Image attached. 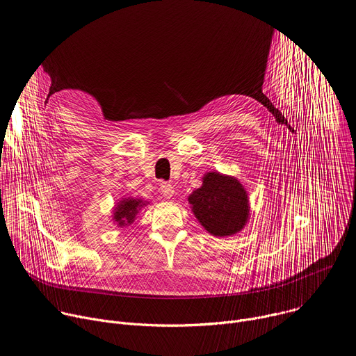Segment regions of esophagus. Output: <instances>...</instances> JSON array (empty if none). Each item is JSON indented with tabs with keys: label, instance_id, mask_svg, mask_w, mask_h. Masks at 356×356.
Instances as JSON below:
<instances>
[{
	"label": "esophagus",
	"instance_id": "1",
	"mask_svg": "<svg viewBox=\"0 0 356 356\" xmlns=\"http://www.w3.org/2000/svg\"><path fill=\"white\" fill-rule=\"evenodd\" d=\"M161 191L162 194L166 197V198H170L173 194H175V190H173V186L168 181H162L161 183Z\"/></svg>",
	"mask_w": 356,
	"mask_h": 356
}]
</instances>
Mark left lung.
<instances>
[{"instance_id": "8db88e82", "label": "left lung", "mask_w": 356, "mask_h": 356, "mask_svg": "<svg viewBox=\"0 0 356 356\" xmlns=\"http://www.w3.org/2000/svg\"><path fill=\"white\" fill-rule=\"evenodd\" d=\"M188 202L200 224L216 236H227L241 231L248 220V195L242 184L218 172L202 177V186L194 190Z\"/></svg>"}]
</instances>
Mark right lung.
Returning a JSON list of instances; mask_svg holds the SVG:
<instances>
[{"label":"right lung","mask_w":356,"mask_h":356,"mask_svg":"<svg viewBox=\"0 0 356 356\" xmlns=\"http://www.w3.org/2000/svg\"><path fill=\"white\" fill-rule=\"evenodd\" d=\"M145 206L140 200L134 198H125L122 200L114 213V220L118 222V225H127L131 224L135 220V216L139 210V207Z\"/></svg>","instance_id":"add662e5"}]
</instances>
